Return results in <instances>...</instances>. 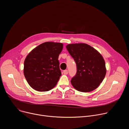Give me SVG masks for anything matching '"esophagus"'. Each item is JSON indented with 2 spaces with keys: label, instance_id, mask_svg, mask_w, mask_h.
<instances>
[{
  "label": "esophagus",
  "instance_id": "obj_1",
  "mask_svg": "<svg viewBox=\"0 0 129 129\" xmlns=\"http://www.w3.org/2000/svg\"><path fill=\"white\" fill-rule=\"evenodd\" d=\"M68 73V71L67 70H65L63 71V73L64 75H67Z\"/></svg>",
  "mask_w": 129,
  "mask_h": 129
}]
</instances>
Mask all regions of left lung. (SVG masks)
<instances>
[{"mask_svg":"<svg viewBox=\"0 0 129 129\" xmlns=\"http://www.w3.org/2000/svg\"><path fill=\"white\" fill-rule=\"evenodd\" d=\"M66 48L77 65V73L71 80L73 87L83 92L95 90L106 73L105 62L102 55L85 43L68 44Z\"/></svg>","mask_w":129,"mask_h":129,"instance_id":"8db88e82","label":"left lung"}]
</instances>
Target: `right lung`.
<instances>
[{
    "mask_svg": "<svg viewBox=\"0 0 129 129\" xmlns=\"http://www.w3.org/2000/svg\"><path fill=\"white\" fill-rule=\"evenodd\" d=\"M63 45L47 42L30 51L24 62V77L30 86L41 92L55 87L61 76L59 56Z\"/></svg>",
    "mask_w": 129,
    "mask_h": 129,
    "instance_id": "1",
    "label": "right lung"
}]
</instances>
